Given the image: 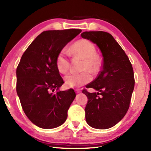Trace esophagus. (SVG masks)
Returning a JSON list of instances; mask_svg holds the SVG:
<instances>
[{"label": "esophagus", "mask_w": 151, "mask_h": 151, "mask_svg": "<svg viewBox=\"0 0 151 151\" xmlns=\"http://www.w3.org/2000/svg\"><path fill=\"white\" fill-rule=\"evenodd\" d=\"M75 91L76 93H81V89H79V88H76L75 89Z\"/></svg>", "instance_id": "1"}]
</instances>
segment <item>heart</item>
<instances>
[{"label": "heart", "instance_id": "heart-1", "mask_svg": "<svg viewBox=\"0 0 151 151\" xmlns=\"http://www.w3.org/2000/svg\"><path fill=\"white\" fill-rule=\"evenodd\" d=\"M70 52L73 55L83 59L81 73H69L65 76V85L69 88L79 87L90 82L92 76L90 73L97 72L101 66V60L97 54L94 44L88 40H80L74 43L70 47ZM68 52L63 49L58 54L56 58V65L58 71L65 74L69 69L70 62Z\"/></svg>", "mask_w": 151, "mask_h": 151}]
</instances>
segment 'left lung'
Returning a JSON list of instances; mask_svg holds the SVG:
<instances>
[{
    "label": "left lung",
    "mask_w": 151,
    "mask_h": 151,
    "mask_svg": "<svg viewBox=\"0 0 151 151\" xmlns=\"http://www.w3.org/2000/svg\"><path fill=\"white\" fill-rule=\"evenodd\" d=\"M81 36L97 45L103 56L102 70L86 86L97 92L82 90L88 99L85 108L86 122L95 129H110L124 117L129 108L135 84L132 63L110 34L89 31Z\"/></svg>",
    "instance_id": "1"
}]
</instances>
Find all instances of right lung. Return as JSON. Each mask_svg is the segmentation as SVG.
Here are the masks:
<instances>
[{"instance_id":"1","label":"right lung","mask_w":151,"mask_h":151,"mask_svg":"<svg viewBox=\"0 0 151 151\" xmlns=\"http://www.w3.org/2000/svg\"><path fill=\"white\" fill-rule=\"evenodd\" d=\"M81 29L47 30L41 33L24 51L16 70V90L27 117L42 129L62 125L76 97L73 89L53 93L64 83L56 58Z\"/></svg>"}]
</instances>
